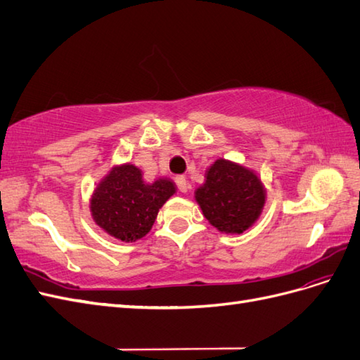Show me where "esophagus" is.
<instances>
[{
	"label": "esophagus",
	"instance_id": "esophagus-1",
	"mask_svg": "<svg viewBox=\"0 0 360 360\" xmlns=\"http://www.w3.org/2000/svg\"><path fill=\"white\" fill-rule=\"evenodd\" d=\"M176 184H177V188H179V191H180V192H183V193H186V192H188V189H189V183H188V180L184 179L183 176H177V177H176Z\"/></svg>",
	"mask_w": 360,
	"mask_h": 360
}]
</instances>
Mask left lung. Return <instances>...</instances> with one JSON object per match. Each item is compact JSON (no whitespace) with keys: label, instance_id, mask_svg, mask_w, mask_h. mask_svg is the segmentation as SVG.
<instances>
[{"label":"left lung","instance_id":"8db88e82","mask_svg":"<svg viewBox=\"0 0 360 360\" xmlns=\"http://www.w3.org/2000/svg\"><path fill=\"white\" fill-rule=\"evenodd\" d=\"M202 214L217 231L242 234L252 226L266 204V189L257 172L236 162L217 159L195 191Z\"/></svg>","mask_w":360,"mask_h":360}]
</instances>
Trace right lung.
Wrapping results in <instances>:
<instances>
[{"instance_id": "add662e5", "label": "right lung", "mask_w": 360, "mask_h": 360, "mask_svg": "<svg viewBox=\"0 0 360 360\" xmlns=\"http://www.w3.org/2000/svg\"><path fill=\"white\" fill-rule=\"evenodd\" d=\"M174 193L176 184L168 179L146 183L132 163L114 167L93 192V221L118 240L136 242L151 230L159 209Z\"/></svg>"}]
</instances>
